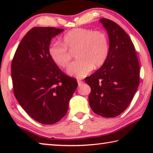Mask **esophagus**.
I'll return each instance as SVG.
<instances>
[{
  "label": "esophagus",
  "mask_w": 153,
  "mask_h": 153,
  "mask_svg": "<svg viewBox=\"0 0 153 153\" xmlns=\"http://www.w3.org/2000/svg\"><path fill=\"white\" fill-rule=\"evenodd\" d=\"M77 84H78L79 86H81V85L83 84V81L80 79H77Z\"/></svg>",
  "instance_id": "esophagus-1"
}]
</instances>
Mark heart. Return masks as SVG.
<instances>
[{"label": "heart", "mask_w": 153, "mask_h": 153, "mask_svg": "<svg viewBox=\"0 0 153 153\" xmlns=\"http://www.w3.org/2000/svg\"><path fill=\"white\" fill-rule=\"evenodd\" d=\"M63 42H52L48 53L52 60L62 68L71 61V52L76 53L78 60L74 61L67 69L69 76L83 78L95 68L102 66L109 54V42L106 33L87 28H74L65 33Z\"/></svg>", "instance_id": "1"}]
</instances>
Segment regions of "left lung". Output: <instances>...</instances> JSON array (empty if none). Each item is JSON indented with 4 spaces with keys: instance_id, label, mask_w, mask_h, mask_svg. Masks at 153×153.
<instances>
[{
    "instance_id": "8db88e82",
    "label": "left lung",
    "mask_w": 153,
    "mask_h": 153,
    "mask_svg": "<svg viewBox=\"0 0 153 153\" xmlns=\"http://www.w3.org/2000/svg\"><path fill=\"white\" fill-rule=\"evenodd\" d=\"M99 21L107 31L109 54L105 64L85 81L91 88L92 110L102 117H115L128 108L138 89L139 62L128 33L113 21Z\"/></svg>"
}]
</instances>
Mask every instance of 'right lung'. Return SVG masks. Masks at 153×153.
I'll list each match as a JSON object with an SVG mask.
<instances>
[{"mask_svg": "<svg viewBox=\"0 0 153 153\" xmlns=\"http://www.w3.org/2000/svg\"><path fill=\"white\" fill-rule=\"evenodd\" d=\"M63 29L34 27L24 36L11 63L13 92L33 120L46 125L58 122L68 111L77 80L65 74L52 60V38Z\"/></svg>", "mask_w": 153, "mask_h": 153, "instance_id": "1", "label": "right lung"}]
</instances>
